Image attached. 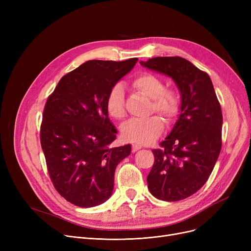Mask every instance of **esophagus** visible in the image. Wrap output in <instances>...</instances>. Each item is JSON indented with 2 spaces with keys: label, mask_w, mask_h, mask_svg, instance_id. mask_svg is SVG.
<instances>
[{
  "label": "esophagus",
  "mask_w": 251,
  "mask_h": 251,
  "mask_svg": "<svg viewBox=\"0 0 251 251\" xmlns=\"http://www.w3.org/2000/svg\"><path fill=\"white\" fill-rule=\"evenodd\" d=\"M140 149H141V146H139V144H132V151L133 152L137 151Z\"/></svg>",
  "instance_id": "1"
}]
</instances>
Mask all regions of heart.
I'll list each match as a JSON object with an SVG mask.
<instances>
[{
	"label": "heart",
	"mask_w": 251,
	"mask_h": 251,
	"mask_svg": "<svg viewBox=\"0 0 251 251\" xmlns=\"http://www.w3.org/2000/svg\"><path fill=\"white\" fill-rule=\"evenodd\" d=\"M132 86L142 96L151 99L149 113H157L167 123H171L180 112L179 92L173 87H165V81L155 74L144 72L137 75ZM108 114L117 120L126 116L125 92L122 83L114 84L105 100ZM164 128L162 119L150 116L146 119H131L123 124L121 135L124 140L137 144H149L160 136Z\"/></svg>",
	"instance_id": "obj_1"
}]
</instances>
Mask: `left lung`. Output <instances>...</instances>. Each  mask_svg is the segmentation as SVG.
<instances>
[{
	"label": "left lung",
	"instance_id": "left-lung-1",
	"mask_svg": "<svg viewBox=\"0 0 251 251\" xmlns=\"http://www.w3.org/2000/svg\"><path fill=\"white\" fill-rule=\"evenodd\" d=\"M144 67L173 78L181 92V114L161 149L152 150L148 186L157 200L178 201L199 191L212 174L222 149L223 115L208 74L181 57H156Z\"/></svg>",
	"mask_w": 251,
	"mask_h": 251
}]
</instances>
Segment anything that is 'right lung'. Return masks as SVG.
Instances as JSON below:
<instances>
[{"label":"right lung","mask_w":251,"mask_h":251,"mask_svg":"<svg viewBox=\"0 0 251 251\" xmlns=\"http://www.w3.org/2000/svg\"><path fill=\"white\" fill-rule=\"evenodd\" d=\"M138 61L91 60L64 75L46 102L41 144L48 172L64 199L81 207L103 203L112 195L117 165L130 144L111 148L117 130L105 100L111 87Z\"/></svg>","instance_id":"add662e5"}]
</instances>
